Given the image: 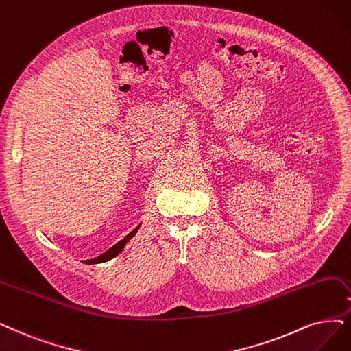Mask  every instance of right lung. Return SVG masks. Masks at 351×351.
I'll list each match as a JSON object with an SVG mask.
<instances>
[{"mask_svg": "<svg viewBox=\"0 0 351 351\" xmlns=\"http://www.w3.org/2000/svg\"><path fill=\"white\" fill-rule=\"evenodd\" d=\"M137 230H138V227L137 228H134L132 232H130V234H127L123 240H120L119 243L117 244H114L111 249H108L106 253H102V254H99L98 257H95V258H90V261H86L85 263H88V265H94V263H102V262H107V261H110V258H112V257H115L117 254H120L121 253V250L124 249V245L127 244V241H130L132 240L133 237H134V234L137 232Z\"/></svg>", "mask_w": 351, "mask_h": 351, "instance_id": "add662e5", "label": "right lung"}]
</instances>
